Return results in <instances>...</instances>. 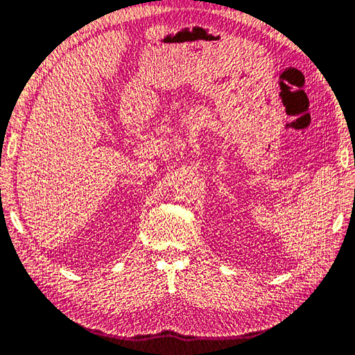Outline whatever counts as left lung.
<instances>
[{
	"mask_svg": "<svg viewBox=\"0 0 355 355\" xmlns=\"http://www.w3.org/2000/svg\"><path fill=\"white\" fill-rule=\"evenodd\" d=\"M354 165H355V160H354Z\"/></svg>",
	"mask_w": 355,
	"mask_h": 355,
	"instance_id": "1",
	"label": "left lung"
}]
</instances>
